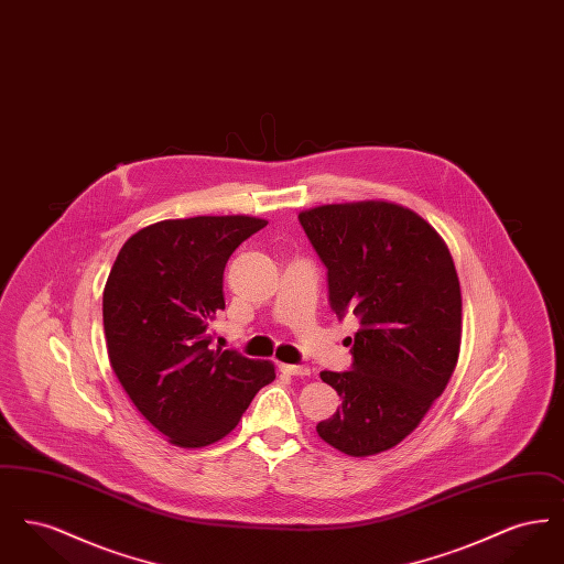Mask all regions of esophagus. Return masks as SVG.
<instances>
[{"label": "esophagus", "mask_w": 564, "mask_h": 564, "mask_svg": "<svg viewBox=\"0 0 564 564\" xmlns=\"http://www.w3.org/2000/svg\"><path fill=\"white\" fill-rule=\"evenodd\" d=\"M279 368H281V372H285V375L290 376H300V378H304V376H311V370H308V368H304V366H290V364H281Z\"/></svg>", "instance_id": "obj_1"}]
</instances>
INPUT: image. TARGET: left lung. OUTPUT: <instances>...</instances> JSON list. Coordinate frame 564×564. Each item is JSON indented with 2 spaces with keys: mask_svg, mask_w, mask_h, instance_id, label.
<instances>
[{
  "mask_svg": "<svg viewBox=\"0 0 564 564\" xmlns=\"http://www.w3.org/2000/svg\"><path fill=\"white\" fill-rule=\"evenodd\" d=\"M327 269L329 306L355 315L349 372H322L343 398L319 437L350 456L400 444L455 372L460 288L446 242L393 203L323 205L297 215Z\"/></svg>",
  "mask_w": 564,
  "mask_h": 564,
  "instance_id": "obj_1",
  "label": "left lung"
}]
</instances>
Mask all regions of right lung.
<instances>
[{
    "instance_id": "1",
    "label": "right lung",
    "mask_w": 564,
    "mask_h": 564,
    "mask_svg": "<svg viewBox=\"0 0 564 564\" xmlns=\"http://www.w3.org/2000/svg\"><path fill=\"white\" fill-rule=\"evenodd\" d=\"M267 226L247 215L164 219L122 245L104 292L109 364L137 410L182 448L235 430L274 366L212 349L224 269Z\"/></svg>"
}]
</instances>
